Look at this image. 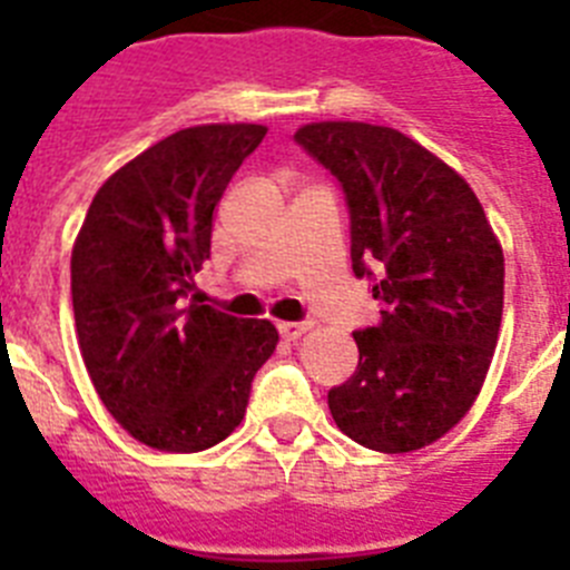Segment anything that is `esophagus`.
Listing matches in <instances>:
<instances>
[{"label": "esophagus", "instance_id": "esophagus-1", "mask_svg": "<svg viewBox=\"0 0 570 570\" xmlns=\"http://www.w3.org/2000/svg\"><path fill=\"white\" fill-rule=\"evenodd\" d=\"M276 328H279L282 340L296 342V340H299L302 334H305V331H308V325H305V322H279V325H276Z\"/></svg>", "mask_w": 570, "mask_h": 570}]
</instances>
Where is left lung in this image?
<instances>
[{
    "label": "left lung",
    "instance_id": "left-lung-1",
    "mask_svg": "<svg viewBox=\"0 0 570 570\" xmlns=\"http://www.w3.org/2000/svg\"><path fill=\"white\" fill-rule=\"evenodd\" d=\"M296 142L340 179L356 276H380L356 374L328 391L336 428L380 454L420 451L471 411L500 340L505 259L471 185L385 125L311 122Z\"/></svg>",
    "mask_w": 570,
    "mask_h": 570
}]
</instances>
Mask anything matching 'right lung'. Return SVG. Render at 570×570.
<instances>
[{
  "label": "right lung",
  "instance_id": "right-lung-1",
  "mask_svg": "<svg viewBox=\"0 0 570 570\" xmlns=\"http://www.w3.org/2000/svg\"><path fill=\"white\" fill-rule=\"evenodd\" d=\"M265 134L219 122L165 136L105 179L73 242L88 376L110 416L156 451L196 454L234 434L279 342L268 320H236L190 294L216 205Z\"/></svg>",
  "mask_w": 570,
  "mask_h": 570
}]
</instances>
